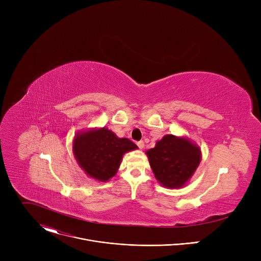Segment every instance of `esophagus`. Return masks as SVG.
I'll list each match as a JSON object with an SVG mask.
<instances>
[{"mask_svg":"<svg viewBox=\"0 0 261 261\" xmlns=\"http://www.w3.org/2000/svg\"><path fill=\"white\" fill-rule=\"evenodd\" d=\"M137 145H138V147L141 150V148H143V146H144V142H143L142 140H139V141H137Z\"/></svg>","mask_w":261,"mask_h":261,"instance_id":"esophagus-1","label":"esophagus"}]
</instances>
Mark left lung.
Returning <instances> with one entry per match:
<instances>
[{
    "label": "left lung",
    "instance_id": "1",
    "mask_svg": "<svg viewBox=\"0 0 261 261\" xmlns=\"http://www.w3.org/2000/svg\"><path fill=\"white\" fill-rule=\"evenodd\" d=\"M146 155L156 178L167 188L182 187L200 162L199 147L173 135H165Z\"/></svg>",
    "mask_w": 261,
    "mask_h": 261
}]
</instances>
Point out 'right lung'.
I'll return each mask as SVG.
<instances>
[{
	"mask_svg": "<svg viewBox=\"0 0 261 261\" xmlns=\"http://www.w3.org/2000/svg\"><path fill=\"white\" fill-rule=\"evenodd\" d=\"M137 145L128 138H119L106 128L90 130L74 138L73 152L80 166L101 181L113 177L125 153L136 150Z\"/></svg>",
	"mask_w": 261,
	"mask_h": 261,
	"instance_id": "1",
	"label": "right lung"
}]
</instances>
